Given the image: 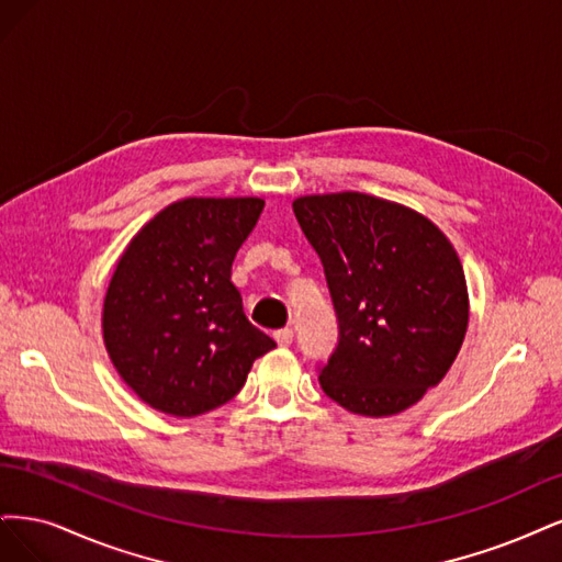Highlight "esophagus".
Instances as JSON below:
<instances>
[{"instance_id":"esophagus-1","label":"esophagus","mask_w":562,"mask_h":562,"mask_svg":"<svg viewBox=\"0 0 562 562\" xmlns=\"http://www.w3.org/2000/svg\"><path fill=\"white\" fill-rule=\"evenodd\" d=\"M292 338H294L292 329H280V331H276V340H278V346H282V348L292 346Z\"/></svg>"}]
</instances>
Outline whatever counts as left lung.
<instances>
[{
	"label": "left lung",
	"mask_w": 562,
	"mask_h": 562,
	"mask_svg": "<svg viewBox=\"0 0 562 562\" xmlns=\"http://www.w3.org/2000/svg\"><path fill=\"white\" fill-rule=\"evenodd\" d=\"M292 207L338 315V346L319 373L324 394L367 418L418 404L467 334L456 247L425 214L369 193L301 195Z\"/></svg>",
	"instance_id": "obj_1"
}]
</instances>
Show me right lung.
I'll return each instance as SVG.
<instances>
[{"label": "right lung", "instance_id": "1", "mask_svg": "<svg viewBox=\"0 0 562 562\" xmlns=\"http://www.w3.org/2000/svg\"><path fill=\"white\" fill-rule=\"evenodd\" d=\"M261 198H182L144 224L116 261L102 305L114 369L144 404L193 418L231 402L276 348L231 282Z\"/></svg>", "mask_w": 562, "mask_h": 562}]
</instances>
